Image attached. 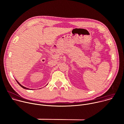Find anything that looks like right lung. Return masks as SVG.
Masks as SVG:
<instances>
[{
    "mask_svg": "<svg viewBox=\"0 0 124 124\" xmlns=\"http://www.w3.org/2000/svg\"><path fill=\"white\" fill-rule=\"evenodd\" d=\"M16 81L17 83H18V84H19V85H20V86H21V87H22V88H24V89H28V88H26V87H24V86H22V85H21V84H20V83H19V82L18 81H17L16 80Z\"/></svg>",
    "mask_w": 124,
    "mask_h": 124,
    "instance_id": "1",
    "label": "right lung"
}]
</instances>
